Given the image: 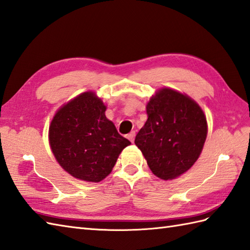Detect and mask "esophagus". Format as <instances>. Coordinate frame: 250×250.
Returning <instances> with one entry per match:
<instances>
[{"label":"esophagus","instance_id":"34e87169","mask_svg":"<svg viewBox=\"0 0 250 250\" xmlns=\"http://www.w3.org/2000/svg\"><path fill=\"white\" fill-rule=\"evenodd\" d=\"M135 136H136V132L135 131H130L128 135H127V138H128L129 141L131 143H134V140H135Z\"/></svg>","mask_w":250,"mask_h":250}]
</instances>
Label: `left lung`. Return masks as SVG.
<instances>
[{"mask_svg": "<svg viewBox=\"0 0 250 250\" xmlns=\"http://www.w3.org/2000/svg\"><path fill=\"white\" fill-rule=\"evenodd\" d=\"M147 120L135 139L157 177L173 180L200 156L208 135L201 107L186 94L163 87L146 104Z\"/></svg>", "mask_w": 250, "mask_h": 250, "instance_id": "obj_1", "label": "left lung"}]
</instances>
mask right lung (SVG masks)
Here are the masks:
<instances>
[{
	"mask_svg": "<svg viewBox=\"0 0 250 250\" xmlns=\"http://www.w3.org/2000/svg\"><path fill=\"white\" fill-rule=\"evenodd\" d=\"M106 109L95 93L87 91L63 104L49 126V143L55 159L76 179L103 181L130 144L106 118Z\"/></svg>",
	"mask_w": 250,
	"mask_h": 250,
	"instance_id": "add662e5",
	"label": "right lung"
}]
</instances>
